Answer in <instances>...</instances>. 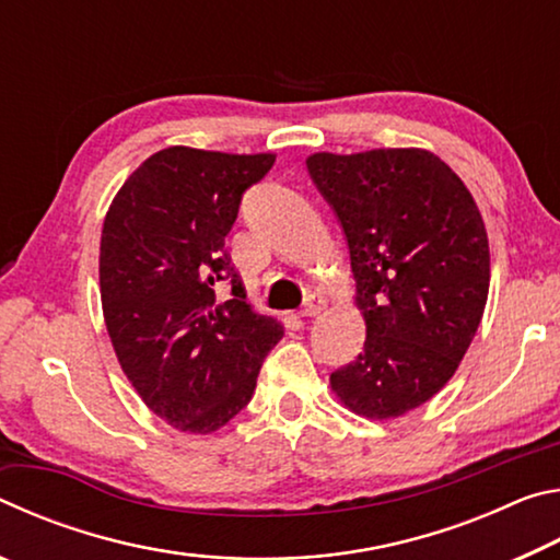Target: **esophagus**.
<instances>
[{
	"label": "esophagus",
	"instance_id": "esophagus-1",
	"mask_svg": "<svg viewBox=\"0 0 560 560\" xmlns=\"http://www.w3.org/2000/svg\"><path fill=\"white\" fill-rule=\"evenodd\" d=\"M324 308H326V299L324 296H316V293H311V296L303 301V306H301L299 314L301 316H318V314H324Z\"/></svg>",
	"mask_w": 560,
	"mask_h": 560
}]
</instances>
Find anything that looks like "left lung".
I'll return each mask as SVG.
<instances>
[{
	"label": "left lung",
	"instance_id": "left-lung-1",
	"mask_svg": "<svg viewBox=\"0 0 560 560\" xmlns=\"http://www.w3.org/2000/svg\"><path fill=\"white\" fill-rule=\"evenodd\" d=\"M306 167L343 226L365 320L363 353L330 390L368 420L400 417L447 385L485 316V220L430 150L314 153Z\"/></svg>",
	"mask_w": 560,
	"mask_h": 560
}]
</instances>
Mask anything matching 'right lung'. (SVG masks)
<instances>
[{"label":"right lung","instance_id":"obj_1","mask_svg":"<svg viewBox=\"0 0 560 560\" xmlns=\"http://www.w3.org/2000/svg\"><path fill=\"white\" fill-rule=\"evenodd\" d=\"M273 153L173 145L132 173L103 220L101 303L122 373L150 412L212 434L252 400L283 326L254 314L224 236ZM230 280L233 299L215 301Z\"/></svg>","mask_w":560,"mask_h":560}]
</instances>
